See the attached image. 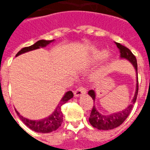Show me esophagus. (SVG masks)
<instances>
[{
	"label": "esophagus",
	"instance_id": "obj_1",
	"mask_svg": "<svg viewBox=\"0 0 150 150\" xmlns=\"http://www.w3.org/2000/svg\"><path fill=\"white\" fill-rule=\"evenodd\" d=\"M86 91H87L86 88H84L83 87H79V88H78L75 90L74 94H75V96H80L86 94V92H87Z\"/></svg>",
	"mask_w": 150,
	"mask_h": 150
}]
</instances>
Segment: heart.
<instances>
[{"label": "heart", "mask_w": 150, "mask_h": 150, "mask_svg": "<svg viewBox=\"0 0 150 150\" xmlns=\"http://www.w3.org/2000/svg\"><path fill=\"white\" fill-rule=\"evenodd\" d=\"M107 51L104 50H94L91 54V59L92 60H98V59H103V58L107 56Z\"/></svg>", "instance_id": "heart-1"}]
</instances>
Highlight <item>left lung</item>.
I'll return each mask as SVG.
<instances>
[{
	"mask_svg": "<svg viewBox=\"0 0 150 150\" xmlns=\"http://www.w3.org/2000/svg\"><path fill=\"white\" fill-rule=\"evenodd\" d=\"M117 48L120 50V59H127L128 61L131 62L132 66L135 68L136 73H137V86H136V91L133 99H132V103L129 104L125 109L116 112H113L112 114L105 115L103 113L98 112L97 108L96 106H93L92 110L91 112V115L89 117V122L94 128H96L100 130H109L117 128L122 124L126 118L129 116V114L132 111V106L136 102L137 97V93H138V77H137V59L133 55V54L131 52V50L127 48L125 46H122L120 43L116 42ZM88 95L92 98V100L95 101L96 100V91L94 90H90L88 91Z\"/></svg>",
	"mask_w": 150,
	"mask_h": 150,
	"instance_id": "left-lung-1",
	"label": "left lung"
}]
</instances>
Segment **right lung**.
I'll return each mask as SVG.
<instances>
[{
    "label": "right lung",
    "mask_w": 150,
    "mask_h": 150,
    "mask_svg": "<svg viewBox=\"0 0 150 150\" xmlns=\"http://www.w3.org/2000/svg\"><path fill=\"white\" fill-rule=\"evenodd\" d=\"M54 40H39L37 42H35L34 45L30 46H27V47H24L19 51V52L16 54V57L20 55L21 54L29 52L34 50L39 49L40 47H46L48 46L50 43L53 42ZM74 95L71 91H67L65 95L63 96L62 100H60L59 104L58 106L56 107L55 110L54 111V112L49 116L48 117H46L44 119L37 120H32L27 119L25 117H23L22 116L20 115V113L18 112V111L15 109L16 112L18 114V116L20 117V119L22 120V122L24 123L25 125L29 127L30 129H32L33 131L37 132H42V133H48V132H51L53 131H55L56 129H58L61 126L62 123V113L61 111V106L62 104L67 103L69 100H71L73 98Z\"/></svg>",
    "instance_id": "right-lung-1"
}]
</instances>
